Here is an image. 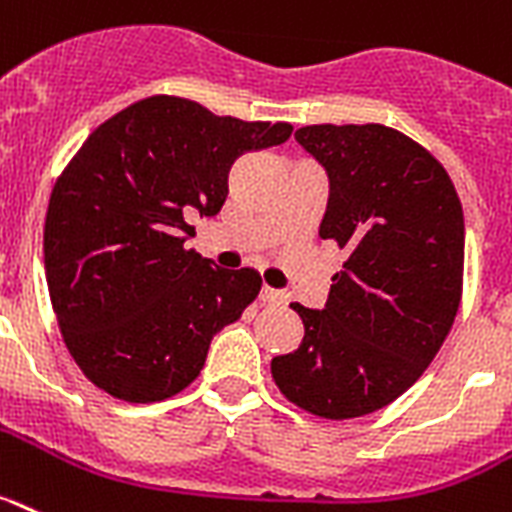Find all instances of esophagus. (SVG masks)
<instances>
[{
    "instance_id": "34e87169",
    "label": "esophagus",
    "mask_w": 512,
    "mask_h": 512,
    "mask_svg": "<svg viewBox=\"0 0 512 512\" xmlns=\"http://www.w3.org/2000/svg\"><path fill=\"white\" fill-rule=\"evenodd\" d=\"M261 300H264V305H282L287 298L285 292L272 290V287H261Z\"/></svg>"
}]
</instances>
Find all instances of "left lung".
<instances>
[{"label":"left lung","mask_w":512,"mask_h":512,"mask_svg":"<svg viewBox=\"0 0 512 512\" xmlns=\"http://www.w3.org/2000/svg\"><path fill=\"white\" fill-rule=\"evenodd\" d=\"M329 176L318 235L349 253L326 308L300 303L305 336L274 357L292 404L323 419L378 412L443 347L464 285V209L430 152L381 124L295 131Z\"/></svg>","instance_id":"8db88e82"}]
</instances>
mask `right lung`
Returning <instances> with one entry per match:
<instances>
[{"mask_svg":"<svg viewBox=\"0 0 512 512\" xmlns=\"http://www.w3.org/2000/svg\"><path fill=\"white\" fill-rule=\"evenodd\" d=\"M290 134L285 121L214 116L194 100L152 95L85 139L51 191L43 264L87 381L131 404L196 381L212 336L256 300L261 277L186 248V217L220 212L235 160Z\"/></svg>","mask_w":512,"mask_h":512,"instance_id":"obj_1","label":"right lung"}]
</instances>
